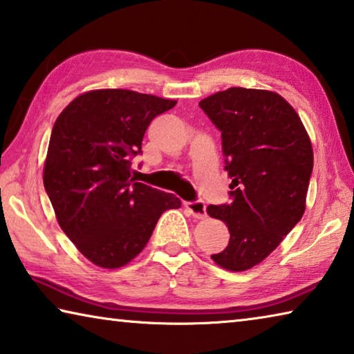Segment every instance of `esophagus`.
<instances>
[{
  "instance_id": "esophagus-1",
  "label": "esophagus",
  "mask_w": 354,
  "mask_h": 354,
  "mask_svg": "<svg viewBox=\"0 0 354 354\" xmlns=\"http://www.w3.org/2000/svg\"><path fill=\"white\" fill-rule=\"evenodd\" d=\"M184 207L194 215L195 218H205L206 217V205L203 201H185Z\"/></svg>"
}]
</instances>
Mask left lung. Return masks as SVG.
<instances>
[{"mask_svg": "<svg viewBox=\"0 0 354 354\" xmlns=\"http://www.w3.org/2000/svg\"><path fill=\"white\" fill-rule=\"evenodd\" d=\"M221 133L230 205L207 206L225 221L230 243L212 261L231 272L261 263L306 209L314 153L301 118L270 91L231 87L200 101Z\"/></svg>", "mask_w": 354, "mask_h": 354, "instance_id": "left-lung-1", "label": "left lung"}]
</instances>
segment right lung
<instances>
[{
    "mask_svg": "<svg viewBox=\"0 0 354 354\" xmlns=\"http://www.w3.org/2000/svg\"><path fill=\"white\" fill-rule=\"evenodd\" d=\"M175 104L101 88L76 97L53 127L45 190L59 226L95 266H127L145 248L160 215L181 207L173 194L131 178V158L142 153L148 124Z\"/></svg>",
    "mask_w": 354,
    "mask_h": 354,
    "instance_id": "add662e5",
    "label": "right lung"
}]
</instances>
